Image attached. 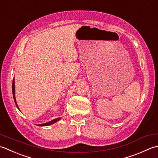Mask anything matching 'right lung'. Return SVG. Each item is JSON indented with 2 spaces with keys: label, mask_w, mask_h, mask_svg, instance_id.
Here are the masks:
<instances>
[{
  "label": "right lung",
  "mask_w": 158,
  "mask_h": 158,
  "mask_svg": "<svg viewBox=\"0 0 158 158\" xmlns=\"http://www.w3.org/2000/svg\"><path fill=\"white\" fill-rule=\"evenodd\" d=\"M12 93H13V96H14V101H15V105H16V106H17V108L19 109L18 106L17 104V102H16L15 98V81H14V80H13V84H12ZM60 119V118H55V119H54V120L51 121L50 122H48V123H43V124H39L38 126H47V125H52L54 123H56V121H59Z\"/></svg>",
  "instance_id": "obj_1"
}]
</instances>
